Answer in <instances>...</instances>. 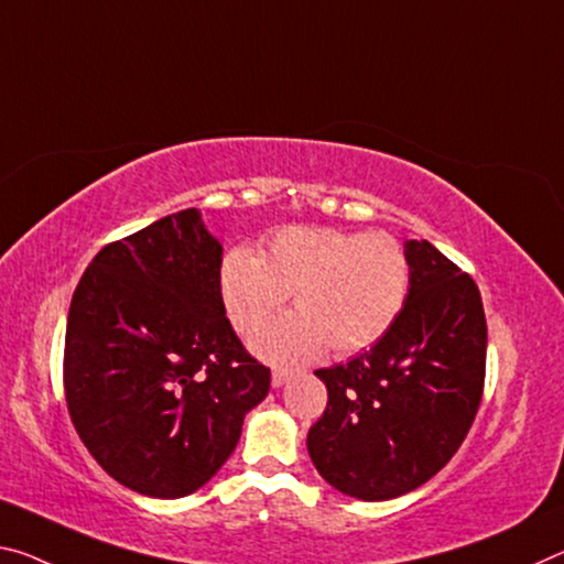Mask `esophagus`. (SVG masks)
Returning <instances> with one entry per match:
<instances>
[{
	"label": "esophagus",
	"mask_w": 564,
	"mask_h": 564,
	"mask_svg": "<svg viewBox=\"0 0 564 564\" xmlns=\"http://www.w3.org/2000/svg\"><path fill=\"white\" fill-rule=\"evenodd\" d=\"M291 377H293L291 371H285V369H273V373H271V383H273L275 389H279V387H283V383H289V381H291Z\"/></svg>",
	"instance_id": "esophagus-1"
}]
</instances>
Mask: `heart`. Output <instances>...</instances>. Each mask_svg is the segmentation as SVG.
Masks as SVG:
<instances>
[{"instance_id": "b5f03b06", "label": "heart", "mask_w": 564, "mask_h": 564, "mask_svg": "<svg viewBox=\"0 0 564 564\" xmlns=\"http://www.w3.org/2000/svg\"><path fill=\"white\" fill-rule=\"evenodd\" d=\"M220 301L240 334L279 311L289 293L299 311L265 324L250 348L271 364H299L328 348L338 356L377 344L409 293V261L397 238L328 226H289L261 256L234 248L220 263Z\"/></svg>"}]
</instances>
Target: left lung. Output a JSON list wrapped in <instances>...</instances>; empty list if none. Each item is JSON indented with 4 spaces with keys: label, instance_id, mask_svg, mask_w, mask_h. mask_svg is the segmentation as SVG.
I'll use <instances>...</instances> for the list:
<instances>
[{
    "label": "left lung",
    "instance_id": "1",
    "mask_svg": "<svg viewBox=\"0 0 564 564\" xmlns=\"http://www.w3.org/2000/svg\"><path fill=\"white\" fill-rule=\"evenodd\" d=\"M409 293L387 334L318 369L324 416L308 454L330 487L364 502L406 495L459 449L485 389L487 321L477 283L429 240H406Z\"/></svg>",
    "mask_w": 564,
    "mask_h": 564
}]
</instances>
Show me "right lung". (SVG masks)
I'll return each instance as SVG.
<instances>
[{
  "label": "right lung",
  "instance_id": "1",
  "mask_svg": "<svg viewBox=\"0 0 564 564\" xmlns=\"http://www.w3.org/2000/svg\"><path fill=\"white\" fill-rule=\"evenodd\" d=\"M220 263V240L187 208L105 246L69 303V416L107 475L140 495L177 499L210 481L271 389L226 318Z\"/></svg>",
  "mask_w": 564,
  "mask_h": 564
}]
</instances>
